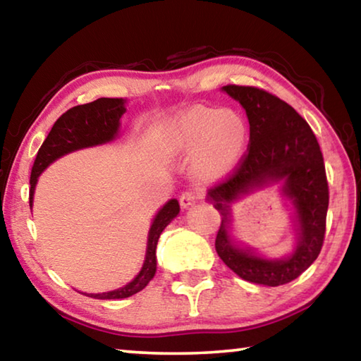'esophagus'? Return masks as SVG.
<instances>
[{
  "label": "esophagus",
  "instance_id": "34e87169",
  "mask_svg": "<svg viewBox=\"0 0 361 361\" xmlns=\"http://www.w3.org/2000/svg\"><path fill=\"white\" fill-rule=\"evenodd\" d=\"M202 195L204 192L200 191V189H188V191H185L180 195V204L181 207L188 209V207H191L192 204L197 202V200L202 199Z\"/></svg>",
  "mask_w": 361,
  "mask_h": 361
}]
</instances>
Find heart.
<instances>
[{
    "instance_id": "1",
    "label": "heart",
    "mask_w": 361,
    "mask_h": 361,
    "mask_svg": "<svg viewBox=\"0 0 361 361\" xmlns=\"http://www.w3.org/2000/svg\"><path fill=\"white\" fill-rule=\"evenodd\" d=\"M247 138V124L239 113L205 106L181 113L166 130L170 149L181 154L197 149L200 169L212 175L226 172L239 161Z\"/></svg>"
}]
</instances>
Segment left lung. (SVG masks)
Returning a JSON list of instances; mask_svg holds the SVG:
<instances>
[{
	"mask_svg": "<svg viewBox=\"0 0 361 361\" xmlns=\"http://www.w3.org/2000/svg\"><path fill=\"white\" fill-rule=\"evenodd\" d=\"M245 108L250 143L232 172L209 189L221 213L215 248L232 272L252 283L279 286L298 279L320 255L326 229L329 189L325 162L310 126L277 95L253 85H224ZM286 181L298 218V247L286 260H264L235 247L227 232L228 203L267 180Z\"/></svg>",
	"mask_w": 361,
	"mask_h": 361,
	"instance_id": "1",
	"label": "left lung"
}]
</instances>
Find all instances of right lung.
Listing matches in <instances>:
<instances>
[{
  "mask_svg": "<svg viewBox=\"0 0 361 361\" xmlns=\"http://www.w3.org/2000/svg\"><path fill=\"white\" fill-rule=\"evenodd\" d=\"M124 99H99L87 105L73 106L56 121L49 132L44 143L36 154L35 164L30 175V207L33 204V192L38 176L49 164L56 161L66 152L87 148V146L111 142L119 129V119L126 113ZM180 213L178 200L172 199L159 210L152 221L148 237V250H146L145 264L138 276L130 283L119 290L99 293V295H85L95 299H124L142 291L156 274V247L159 235L166 226Z\"/></svg>",
  "mask_w": 361,
  "mask_h": 361,
  "instance_id": "add662e5",
  "label": "right lung"
}]
</instances>
